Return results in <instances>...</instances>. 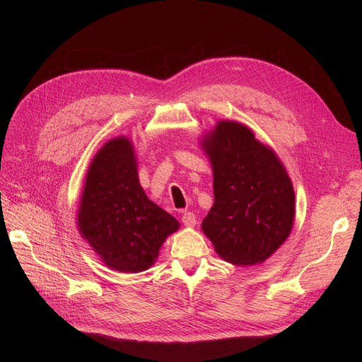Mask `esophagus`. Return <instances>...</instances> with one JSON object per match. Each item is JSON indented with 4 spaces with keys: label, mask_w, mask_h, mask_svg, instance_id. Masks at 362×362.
Here are the masks:
<instances>
[{
    "label": "esophagus",
    "mask_w": 362,
    "mask_h": 362,
    "mask_svg": "<svg viewBox=\"0 0 362 362\" xmlns=\"http://www.w3.org/2000/svg\"><path fill=\"white\" fill-rule=\"evenodd\" d=\"M181 221H182L184 226L192 228V226L196 225V216L193 213H184L182 217H181Z\"/></svg>",
    "instance_id": "esophagus-1"
}]
</instances>
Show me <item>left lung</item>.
Here are the masks:
<instances>
[{"label": "left lung", "mask_w": 362, "mask_h": 362, "mask_svg": "<svg viewBox=\"0 0 362 362\" xmlns=\"http://www.w3.org/2000/svg\"><path fill=\"white\" fill-rule=\"evenodd\" d=\"M211 161L214 204L202 222L217 255L237 266L259 264L291 233L294 190L272 148L234 120L202 139Z\"/></svg>", "instance_id": "8db88e82"}]
</instances>
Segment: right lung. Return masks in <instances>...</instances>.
I'll return each mask as SVG.
<instances>
[{
	"label": "right lung",
	"instance_id": "add662e5",
	"mask_svg": "<svg viewBox=\"0 0 362 362\" xmlns=\"http://www.w3.org/2000/svg\"><path fill=\"white\" fill-rule=\"evenodd\" d=\"M76 225L104 264L128 273L154 264L164 240L180 228L177 218L148 199L133 144L124 136L108 140L92 160Z\"/></svg>",
	"mask_w": 362,
	"mask_h": 362
}]
</instances>
